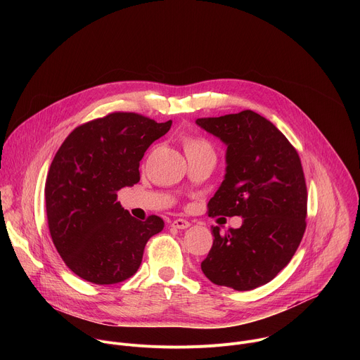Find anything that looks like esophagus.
I'll return each mask as SVG.
<instances>
[{"label":"esophagus","mask_w":360,"mask_h":360,"mask_svg":"<svg viewBox=\"0 0 360 360\" xmlns=\"http://www.w3.org/2000/svg\"><path fill=\"white\" fill-rule=\"evenodd\" d=\"M174 228H176V229H186L191 224L186 221V219H182V218H179V219H175V221H172V224H171Z\"/></svg>","instance_id":"34e87169"}]
</instances>
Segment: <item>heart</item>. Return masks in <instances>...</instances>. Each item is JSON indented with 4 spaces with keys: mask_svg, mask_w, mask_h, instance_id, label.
Listing matches in <instances>:
<instances>
[{
    "mask_svg": "<svg viewBox=\"0 0 360 360\" xmlns=\"http://www.w3.org/2000/svg\"><path fill=\"white\" fill-rule=\"evenodd\" d=\"M184 148L186 155H195V153H212L214 155V146L212 143L200 136L196 135H184Z\"/></svg>",
    "mask_w": 360,
    "mask_h": 360,
    "instance_id": "b5f03b06",
    "label": "heart"
}]
</instances>
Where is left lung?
I'll return each mask as SVG.
<instances>
[{
    "instance_id": "obj_1",
    "label": "left lung",
    "mask_w": 360,
    "mask_h": 360,
    "mask_svg": "<svg viewBox=\"0 0 360 360\" xmlns=\"http://www.w3.org/2000/svg\"><path fill=\"white\" fill-rule=\"evenodd\" d=\"M196 124L226 145V175L208 217H242L219 233L200 264L211 282L250 290L271 282L292 259L304 229L307 191L299 153L266 118L250 110Z\"/></svg>"
}]
</instances>
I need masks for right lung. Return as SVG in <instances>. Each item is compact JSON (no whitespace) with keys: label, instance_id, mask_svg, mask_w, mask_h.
<instances>
[{"label":"right lung","instance_id":"1","mask_svg":"<svg viewBox=\"0 0 360 360\" xmlns=\"http://www.w3.org/2000/svg\"><path fill=\"white\" fill-rule=\"evenodd\" d=\"M172 121L136 112H111L77 127L51 162L45 181L48 229L65 265L95 285L131 278L150 236L164 219L138 221L117 200L124 186L139 182V161Z\"/></svg>","mask_w":360,"mask_h":360}]
</instances>
